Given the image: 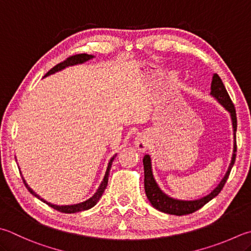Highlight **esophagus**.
Segmentation results:
<instances>
[{"instance_id": "obj_1", "label": "esophagus", "mask_w": 251, "mask_h": 251, "mask_svg": "<svg viewBox=\"0 0 251 251\" xmlns=\"http://www.w3.org/2000/svg\"><path fill=\"white\" fill-rule=\"evenodd\" d=\"M135 145L140 152H144V151L148 149V145H149V141L144 136H139L138 139L135 141Z\"/></svg>"}]
</instances>
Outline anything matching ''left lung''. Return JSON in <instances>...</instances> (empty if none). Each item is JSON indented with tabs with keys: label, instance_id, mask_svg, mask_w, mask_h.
Segmentation results:
<instances>
[{
	"label": "left lung",
	"instance_id": "obj_1",
	"mask_svg": "<svg viewBox=\"0 0 251 251\" xmlns=\"http://www.w3.org/2000/svg\"><path fill=\"white\" fill-rule=\"evenodd\" d=\"M211 95L214 96L221 105H223L226 109L230 112L231 121H233V127H234V135H235V144H234V153L233 157H231V162L228 167L227 173H226L223 180L220 182L213 191H212L209 196L202 198L200 200L196 201H180L175 200L173 198H169L168 196L162 192V190L158 188L157 183L155 182L153 174H152V167H151V158L149 155H145L143 158V165H144V188L145 193L148 196V199L152 203V205L156 210L167 214L173 215H187L191 214L193 212L198 211L201 207L206 204L207 202L211 201L213 198H215L223 189L225 182L227 181L228 176L230 174L231 167L235 163L236 159V152H237V145H236V130H237V117H236V110L234 107V103L228 95L227 91L224 86L223 82H222L221 77L217 74L213 75L211 84Z\"/></svg>",
	"mask_w": 251,
	"mask_h": 251
}]
</instances>
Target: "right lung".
<instances>
[{
    "instance_id": "1",
    "label": "right lung",
    "mask_w": 251,
    "mask_h": 251,
    "mask_svg": "<svg viewBox=\"0 0 251 251\" xmlns=\"http://www.w3.org/2000/svg\"><path fill=\"white\" fill-rule=\"evenodd\" d=\"M92 58H94V56H93L92 54H86V53H79V54L71 55V56H69V58H68L67 60H64L63 62L56 64L55 67L52 68V69L49 71V72L45 75V77L48 76V75H50V74H53L54 72H58V71L62 70V69H64V68L70 67V65L83 63V62H85V61H87V60L92 59ZM115 156H116V155H115ZM115 156H112V158L110 159L109 164H108V167H107V172H106L105 177H103V180H102V182L100 183V186H99L98 190L96 191L95 195H94V196L91 198V199H88V200L84 201V202H82V203H78V204H74V205H61V206H60V205L51 204V203L45 201L44 199H41V198H40L39 196L36 195V193H35L34 191H32L29 187H28V184L26 183L25 180H24V179H23V181H24V183H25V186H26V188L28 189V191H29L32 196H35L36 198H38V199L41 200L42 202L47 203V204H48L49 206H51L52 209H54V210L59 211V212H62V213H76V212H79V211H85V210L91 209V207H93L94 205H95L96 203L98 202V200L100 199L101 196H102V193H103V191H105V189H106V187H107L108 177H109V172H110V168H111V165H112L113 159H115Z\"/></svg>"
}]
</instances>
